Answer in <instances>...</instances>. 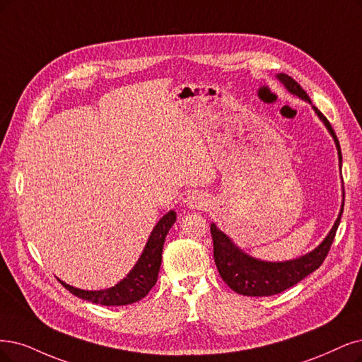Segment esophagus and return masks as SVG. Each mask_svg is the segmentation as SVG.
Masks as SVG:
<instances>
[{
    "mask_svg": "<svg viewBox=\"0 0 362 362\" xmlns=\"http://www.w3.org/2000/svg\"><path fill=\"white\" fill-rule=\"evenodd\" d=\"M185 204L188 206L189 209H192V210H202V209H204L207 206V199L204 198L203 194L192 192V194H189L188 197H186Z\"/></svg>",
    "mask_w": 362,
    "mask_h": 362,
    "instance_id": "34e87169",
    "label": "esophagus"
}]
</instances>
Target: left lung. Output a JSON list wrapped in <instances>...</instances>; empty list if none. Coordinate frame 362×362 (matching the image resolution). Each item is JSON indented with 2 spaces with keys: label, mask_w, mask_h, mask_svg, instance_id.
<instances>
[{
  "label": "left lung",
  "mask_w": 362,
  "mask_h": 362,
  "mask_svg": "<svg viewBox=\"0 0 362 362\" xmlns=\"http://www.w3.org/2000/svg\"><path fill=\"white\" fill-rule=\"evenodd\" d=\"M279 82L282 83L286 90L292 95L301 98L303 101L309 103L312 109L317 115V117L322 120L325 128L331 134V137L336 143L337 147V155H339V165L341 168V151L339 139L336 132L331 128L327 117L320 113L316 107L312 104L309 95H307L305 90L285 73L276 74ZM343 199H341V207L340 213L334 222L332 228L327 234V237L320 242L312 252L305 253L303 257H298L296 259L289 261H262L258 258L250 257L249 253L243 252L240 249L233 240L226 235L223 231H221L216 223L210 225V233L213 238V257H215V264L218 267V272L223 282L228 285L234 292L242 293V296L247 297H269L274 296V293L284 292L285 289L297 285L304 277L317 270L320 264L328 255V250L332 245L334 235L339 228L340 218L343 213L344 206V192L341 188Z\"/></svg>",
  "instance_id": "1"
}]
</instances>
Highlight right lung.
<instances>
[{"label":"right lung","instance_id":"add662e5","mask_svg":"<svg viewBox=\"0 0 362 362\" xmlns=\"http://www.w3.org/2000/svg\"><path fill=\"white\" fill-rule=\"evenodd\" d=\"M174 222H176V211L174 210H170L167 215H164L158 221L149 238H147V243L136 265L132 267V270H129V273L120 280V282H117V285L112 288L88 291L74 288L69 284L62 282L61 279L58 280L65 286V289H69L73 293V296L95 304L127 305L140 301L156 284L160 261H163V247L165 237Z\"/></svg>","mask_w":362,"mask_h":362}]
</instances>
